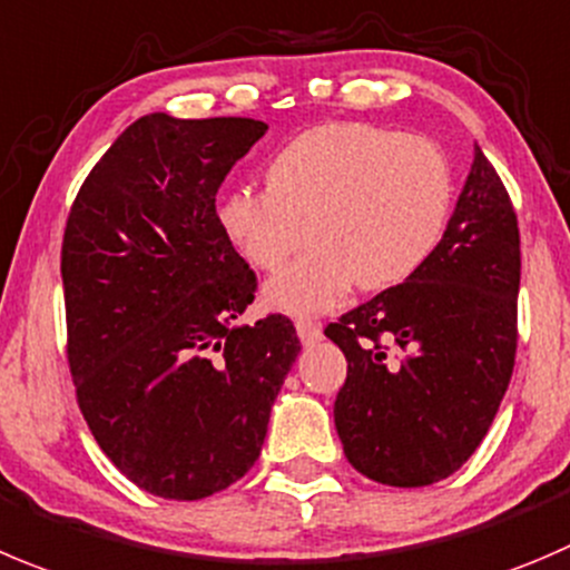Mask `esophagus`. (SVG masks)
<instances>
[{"label":"esophagus","mask_w":570,"mask_h":570,"mask_svg":"<svg viewBox=\"0 0 570 570\" xmlns=\"http://www.w3.org/2000/svg\"><path fill=\"white\" fill-rule=\"evenodd\" d=\"M296 333H299V341L305 346L322 341V324L311 322V318H296Z\"/></svg>","instance_id":"esophagus-1"}]
</instances>
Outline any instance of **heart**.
<instances>
[{
	"label": "heart",
	"mask_w": 570,
	"mask_h": 570,
	"mask_svg": "<svg viewBox=\"0 0 570 570\" xmlns=\"http://www.w3.org/2000/svg\"><path fill=\"white\" fill-rule=\"evenodd\" d=\"M453 170L433 139L370 122H324L296 134L265 165V189L232 187L218 220L263 271L316 246L265 285V302L311 316L366 291L403 285L442 243Z\"/></svg>",
	"instance_id": "1"
}]
</instances>
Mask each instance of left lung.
Here are the masks:
<instances>
[{
    "label": "left lung",
    "mask_w": 570,
    "mask_h": 570,
    "mask_svg": "<svg viewBox=\"0 0 570 570\" xmlns=\"http://www.w3.org/2000/svg\"><path fill=\"white\" fill-rule=\"evenodd\" d=\"M518 288V215L475 145L433 257L324 330L346 355L333 414L357 473L428 487L473 456L512 377Z\"/></svg>",
    "instance_id": "1"
}]
</instances>
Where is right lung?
Here are the masks:
<instances>
[{"label":"right lung","instance_id":"right-lung-1","mask_svg":"<svg viewBox=\"0 0 570 570\" xmlns=\"http://www.w3.org/2000/svg\"><path fill=\"white\" fill-rule=\"evenodd\" d=\"M268 126L148 114L91 167L61 248L78 405L114 468L150 495L198 501L263 451L302 344L288 316L235 324L257 276L215 195Z\"/></svg>","mask_w":570,"mask_h":570}]
</instances>
